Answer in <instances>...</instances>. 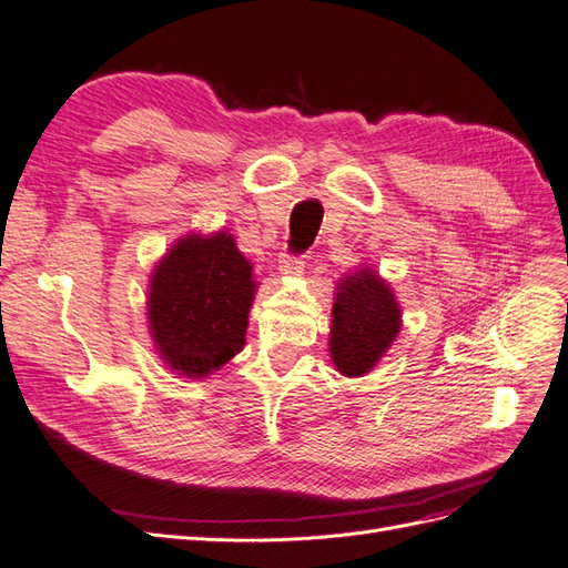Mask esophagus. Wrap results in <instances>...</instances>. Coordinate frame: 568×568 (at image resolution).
Returning a JSON list of instances; mask_svg holds the SVG:
<instances>
[{
    "label": "esophagus",
    "instance_id": "34e87169",
    "mask_svg": "<svg viewBox=\"0 0 568 568\" xmlns=\"http://www.w3.org/2000/svg\"><path fill=\"white\" fill-rule=\"evenodd\" d=\"M305 265V257L303 255H288V253H282L280 257V270L282 274H298Z\"/></svg>",
    "mask_w": 568,
    "mask_h": 568
}]
</instances>
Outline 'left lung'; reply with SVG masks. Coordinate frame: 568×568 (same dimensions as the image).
Returning <instances> with one entry per match:
<instances>
[{
  "label": "left lung",
  "mask_w": 568,
  "mask_h": 568,
  "mask_svg": "<svg viewBox=\"0 0 568 568\" xmlns=\"http://www.w3.org/2000/svg\"><path fill=\"white\" fill-rule=\"evenodd\" d=\"M400 326V305L390 284L363 265L336 286L329 334L332 363L343 376L367 374L390 348Z\"/></svg>",
  "instance_id": "8db88e82"
}]
</instances>
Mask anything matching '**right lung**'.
Wrapping results in <instances>:
<instances>
[{
	"mask_svg": "<svg viewBox=\"0 0 568 568\" xmlns=\"http://www.w3.org/2000/svg\"><path fill=\"white\" fill-rule=\"evenodd\" d=\"M251 272L227 232L186 234L161 257L151 272L146 315L168 369L201 379L242 351L255 296Z\"/></svg>",
	"mask_w": 568,
	"mask_h": 568,
	"instance_id": "1",
	"label": "right lung"
}]
</instances>
